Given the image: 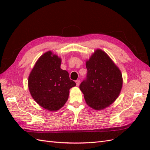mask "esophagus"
I'll list each match as a JSON object with an SVG mask.
<instances>
[{"instance_id": "34e87169", "label": "esophagus", "mask_w": 150, "mask_h": 150, "mask_svg": "<svg viewBox=\"0 0 150 150\" xmlns=\"http://www.w3.org/2000/svg\"><path fill=\"white\" fill-rule=\"evenodd\" d=\"M76 86H78L79 85V84H80V80H79V79L76 80Z\"/></svg>"}]
</instances>
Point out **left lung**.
Segmentation results:
<instances>
[{
	"mask_svg": "<svg viewBox=\"0 0 150 150\" xmlns=\"http://www.w3.org/2000/svg\"><path fill=\"white\" fill-rule=\"evenodd\" d=\"M87 78L79 86L86 104L96 110L106 108L119 96L122 77L119 67L108 54L98 49L86 61Z\"/></svg>",
	"mask_w": 150,
	"mask_h": 150,
	"instance_id": "left-lung-1",
	"label": "left lung"
}]
</instances>
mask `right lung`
I'll use <instances>...</instances> for the list:
<instances>
[{
	"instance_id": "1",
	"label": "right lung",
	"mask_w": 150,
	"mask_h": 150,
	"mask_svg": "<svg viewBox=\"0 0 150 150\" xmlns=\"http://www.w3.org/2000/svg\"><path fill=\"white\" fill-rule=\"evenodd\" d=\"M61 59L51 51L45 52L35 62L28 78L32 97L43 108L56 111L64 105L69 89L76 84L67 71L61 68Z\"/></svg>"
}]
</instances>
